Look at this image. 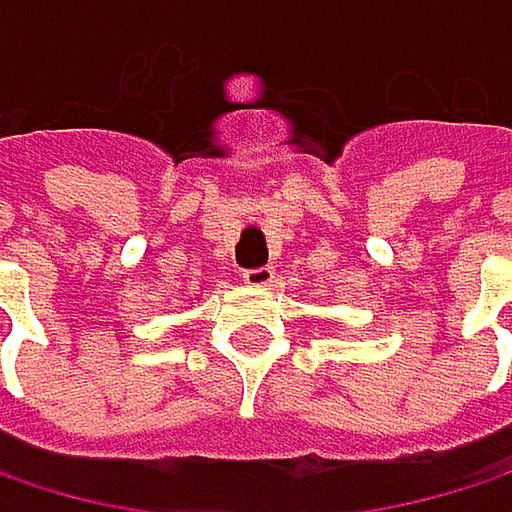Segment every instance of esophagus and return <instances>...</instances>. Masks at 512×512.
<instances>
[{
  "label": "esophagus",
  "mask_w": 512,
  "mask_h": 512,
  "mask_svg": "<svg viewBox=\"0 0 512 512\" xmlns=\"http://www.w3.org/2000/svg\"><path fill=\"white\" fill-rule=\"evenodd\" d=\"M272 278H275V269L272 266H257V269H246L243 272V281L249 287H266V284H272Z\"/></svg>",
  "instance_id": "1"
}]
</instances>
